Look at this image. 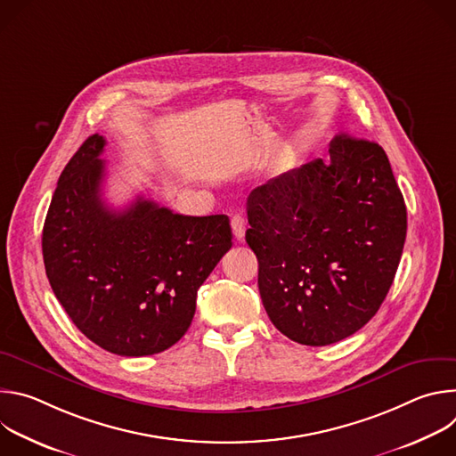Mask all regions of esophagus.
Here are the masks:
<instances>
[{"label": "esophagus", "mask_w": 456, "mask_h": 456, "mask_svg": "<svg viewBox=\"0 0 456 456\" xmlns=\"http://www.w3.org/2000/svg\"><path fill=\"white\" fill-rule=\"evenodd\" d=\"M231 227H232V234H234V238L240 241V240H243V236H245V218L243 216H240V215H236V216H232V220H231Z\"/></svg>", "instance_id": "esophagus-1"}]
</instances>
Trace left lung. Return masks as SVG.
I'll list each match as a JSON object with an SVG mask.
<instances>
[{"instance_id":"left-lung-1","label":"left lung","mask_w":456,"mask_h":456,"mask_svg":"<svg viewBox=\"0 0 456 456\" xmlns=\"http://www.w3.org/2000/svg\"><path fill=\"white\" fill-rule=\"evenodd\" d=\"M315 159L256 187L245 240L274 327L306 346L338 343L377 314L394 283L408 229L384 150L338 135Z\"/></svg>"}]
</instances>
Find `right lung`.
Returning a JSON list of instances; mask_svg holds the SVG:
<instances>
[{"label": "right lung", "instance_id": "right-lung-1", "mask_svg": "<svg viewBox=\"0 0 456 456\" xmlns=\"http://www.w3.org/2000/svg\"><path fill=\"white\" fill-rule=\"evenodd\" d=\"M104 137H88L62 169L43 227L50 287L76 327L124 357L153 355L187 332L197 292L232 247L225 215L183 216L139 197L122 211L101 199Z\"/></svg>", "mask_w": 456, "mask_h": 456}]
</instances>
